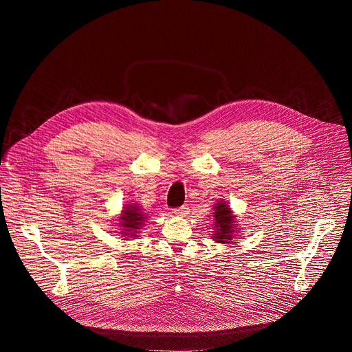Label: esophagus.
<instances>
[{
    "mask_svg": "<svg viewBox=\"0 0 352 352\" xmlns=\"http://www.w3.org/2000/svg\"><path fill=\"white\" fill-rule=\"evenodd\" d=\"M188 212H189V208H188V205H182V206H179V208H177V209H174V214L175 216H186L188 214Z\"/></svg>",
    "mask_w": 352,
    "mask_h": 352,
    "instance_id": "34e87169",
    "label": "esophagus"
}]
</instances>
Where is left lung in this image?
<instances>
[{
  "mask_svg": "<svg viewBox=\"0 0 352 352\" xmlns=\"http://www.w3.org/2000/svg\"><path fill=\"white\" fill-rule=\"evenodd\" d=\"M214 212V219H216V226L219 227V232L214 235L216 241L219 242H228L231 239V223H232V216L230 214V209L224 204H219Z\"/></svg>",
  "mask_w": 352,
  "mask_h": 352,
  "instance_id": "8db88e82",
  "label": "left lung"
}]
</instances>
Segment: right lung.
Masks as SVG:
<instances>
[{
	"label": "right lung",
	"instance_id": "obj_1",
	"mask_svg": "<svg viewBox=\"0 0 352 352\" xmlns=\"http://www.w3.org/2000/svg\"><path fill=\"white\" fill-rule=\"evenodd\" d=\"M144 220V213L140 212L138 206H125L124 217H121V226L125 227V231H133L140 227V223ZM128 234V232H125Z\"/></svg>",
	"mask_w": 352,
	"mask_h": 352
}]
</instances>
